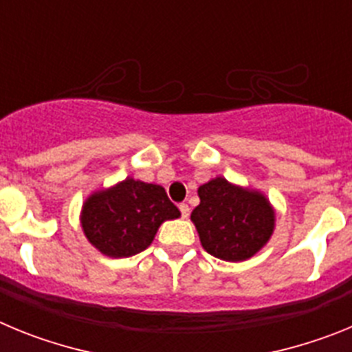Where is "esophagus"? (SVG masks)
<instances>
[{"mask_svg": "<svg viewBox=\"0 0 352 352\" xmlns=\"http://www.w3.org/2000/svg\"><path fill=\"white\" fill-rule=\"evenodd\" d=\"M179 211H182L183 219H188V214H190V208H188V204L185 203L179 204Z\"/></svg>", "mask_w": 352, "mask_h": 352, "instance_id": "34e87169", "label": "esophagus"}]
</instances>
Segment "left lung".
<instances>
[{"label":"left lung","mask_w":352,"mask_h":352,"mask_svg":"<svg viewBox=\"0 0 352 352\" xmlns=\"http://www.w3.org/2000/svg\"><path fill=\"white\" fill-rule=\"evenodd\" d=\"M197 194L201 203L190 219L208 254L239 263L268 243L275 229V211L263 194L223 178L201 185Z\"/></svg>","instance_id":"8db88e82"}]
</instances>
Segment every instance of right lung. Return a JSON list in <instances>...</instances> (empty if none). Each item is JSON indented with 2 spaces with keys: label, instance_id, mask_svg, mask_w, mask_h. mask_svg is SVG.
I'll list each match as a JSON object with an SVG mask.
<instances>
[{
  "label": "right lung",
  "instance_id": "obj_1",
  "mask_svg": "<svg viewBox=\"0 0 352 352\" xmlns=\"http://www.w3.org/2000/svg\"><path fill=\"white\" fill-rule=\"evenodd\" d=\"M178 217L179 210L160 185L126 178L113 188L89 195L80 223L93 247L120 259L146 250L160 223Z\"/></svg>",
  "mask_w": 352,
  "mask_h": 352
}]
</instances>
